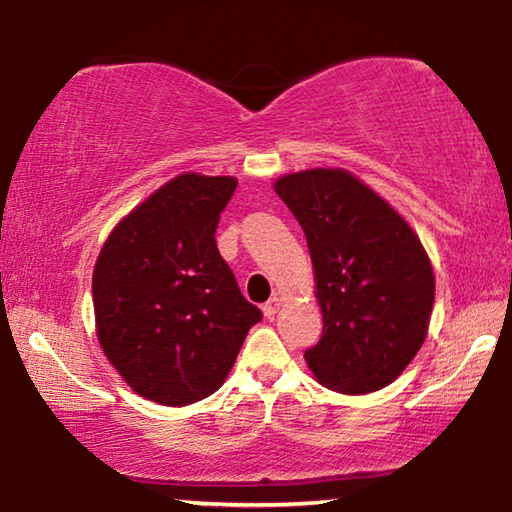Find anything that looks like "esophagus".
I'll return each mask as SVG.
<instances>
[{
    "label": "esophagus",
    "instance_id": "1",
    "mask_svg": "<svg viewBox=\"0 0 512 512\" xmlns=\"http://www.w3.org/2000/svg\"><path fill=\"white\" fill-rule=\"evenodd\" d=\"M278 307H280V296H271V298L264 303L262 310H264L266 316H269V319H273L275 312H278Z\"/></svg>",
    "mask_w": 512,
    "mask_h": 512
}]
</instances>
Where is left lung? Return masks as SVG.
<instances>
[{
	"instance_id": "left-lung-1",
	"label": "left lung",
	"mask_w": 512,
	"mask_h": 512,
	"mask_svg": "<svg viewBox=\"0 0 512 512\" xmlns=\"http://www.w3.org/2000/svg\"><path fill=\"white\" fill-rule=\"evenodd\" d=\"M275 191L307 239L323 312L305 351L321 385L369 394L399 376L424 344L435 278L417 234L346 170L285 175Z\"/></svg>"
}]
</instances>
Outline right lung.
<instances>
[{
	"mask_svg": "<svg viewBox=\"0 0 512 512\" xmlns=\"http://www.w3.org/2000/svg\"><path fill=\"white\" fill-rule=\"evenodd\" d=\"M234 189V177H175L116 225L97 257V337L129 387L154 403L214 394L262 321L216 246Z\"/></svg>",
	"mask_w": 512,
	"mask_h": 512,
	"instance_id": "right-lung-1",
	"label": "right lung"
}]
</instances>
